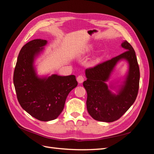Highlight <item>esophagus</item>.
<instances>
[{
    "instance_id": "1",
    "label": "esophagus",
    "mask_w": 154,
    "mask_h": 154,
    "mask_svg": "<svg viewBox=\"0 0 154 154\" xmlns=\"http://www.w3.org/2000/svg\"><path fill=\"white\" fill-rule=\"evenodd\" d=\"M76 80L79 83H82L83 82V81H84V77H83L82 75H80L77 77Z\"/></svg>"
}]
</instances>
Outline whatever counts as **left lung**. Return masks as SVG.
I'll return each instance as SVG.
<instances>
[{
	"label": "left lung",
	"mask_w": 154,
	"mask_h": 154,
	"mask_svg": "<svg viewBox=\"0 0 154 154\" xmlns=\"http://www.w3.org/2000/svg\"><path fill=\"white\" fill-rule=\"evenodd\" d=\"M121 46L126 51L123 53L85 70L87 80L83 85L87 93V111L93 119L99 122L109 123L118 120L133 105L137 96L140 73L136 53L127 41L124 40ZM122 61H126L129 66L124 80L120 85L111 82L108 86L106 82L116 65ZM111 90H116V93Z\"/></svg>",
	"instance_id": "obj_1"
}]
</instances>
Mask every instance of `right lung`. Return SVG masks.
<instances>
[{"label":"right lung","instance_id":"add662e5","mask_svg":"<svg viewBox=\"0 0 154 154\" xmlns=\"http://www.w3.org/2000/svg\"><path fill=\"white\" fill-rule=\"evenodd\" d=\"M48 41L32 40L22 48L13 74V83L22 108L42 122L57 119L61 114L69 92L78 85L74 75L40 76L35 60Z\"/></svg>","mask_w":154,"mask_h":154}]
</instances>
